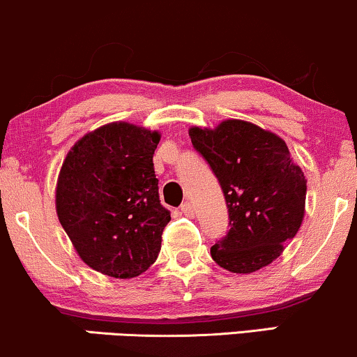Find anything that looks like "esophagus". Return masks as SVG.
I'll return each instance as SVG.
<instances>
[{
  "mask_svg": "<svg viewBox=\"0 0 357 357\" xmlns=\"http://www.w3.org/2000/svg\"><path fill=\"white\" fill-rule=\"evenodd\" d=\"M180 212L185 215V217H190V218L195 215V210H193V205L190 202H183V204L180 205Z\"/></svg>",
  "mask_w": 357,
  "mask_h": 357,
  "instance_id": "1",
  "label": "esophagus"
}]
</instances>
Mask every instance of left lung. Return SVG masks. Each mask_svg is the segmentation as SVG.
<instances>
[{
    "label": "left lung",
    "instance_id": "1",
    "mask_svg": "<svg viewBox=\"0 0 357 357\" xmlns=\"http://www.w3.org/2000/svg\"><path fill=\"white\" fill-rule=\"evenodd\" d=\"M188 134L218 178L230 218V230L210 250L213 261L243 275L270 265L305 217L306 178L284 140L238 119Z\"/></svg>",
    "mask_w": 357,
    "mask_h": 357
}]
</instances>
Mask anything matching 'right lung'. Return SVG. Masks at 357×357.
I'll return each instance as SVG.
<instances>
[{
	"instance_id": "obj_1",
	"label": "right lung",
	"mask_w": 357,
	"mask_h": 357,
	"mask_svg": "<svg viewBox=\"0 0 357 357\" xmlns=\"http://www.w3.org/2000/svg\"><path fill=\"white\" fill-rule=\"evenodd\" d=\"M160 134L112 122L86 134L64 158L56 212L82 261L114 278H135L160 252L170 212L153 170Z\"/></svg>"
}]
</instances>
